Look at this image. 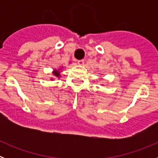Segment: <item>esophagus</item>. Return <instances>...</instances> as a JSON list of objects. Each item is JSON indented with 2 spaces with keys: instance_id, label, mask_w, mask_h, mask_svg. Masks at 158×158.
Segmentation results:
<instances>
[{
  "instance_id": "1",
  "label": "esophagus",
  "mask_w": 158,
  "mask_h": 158,
  "mask_svg": "<svg viewBox=\"0 0 158 158\" xmlns=\"http://www.w3.org/2000/svg\"><path fill=\"white\" fill-rule=\"evenodd\" d=\"M77 63L79 64V65H84V63H85V61H84L83 59H81V60H78V61H77Z\"/></svg>"
}]
</instances>
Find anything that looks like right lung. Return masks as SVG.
<instances>
[{"mask_svg":"<svg viewBox=\"0 0 158 158\" xmlns=\"http://www.w3.org/2000/svg\"><path fill=\"white\" fill-rule=\"evenodd\" d=\"M53 74H54V76H56V77H59L60 73H59V71H58V70H54V72L53 73Z\"/></svg>","mask_w":158,"mask_h":158,"instance_id":"1","label":"right lung"}]
</instances>
